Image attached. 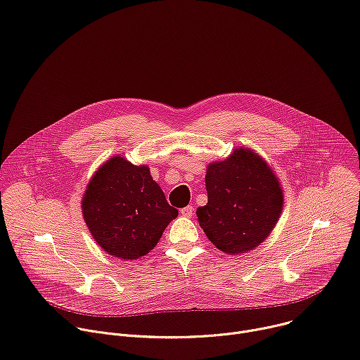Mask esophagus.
Listing matches in <instances>:
<instances>
[{
	"label": "esophagus",
	"mask_w": 360,
	"mask_h": 360,
	"mask_svg": "<svg viewBox=\"0 0 360 360\" xmlns=\"http://www.w3.org/2000/svg\"><path fill=\"white\" fill-rule=\"evenodd\" d=\"M181 215L185 217V218H192V215H193V207L188 205V207L182 208V210H181Z\"/></svg>",
	"instance_id": "1"
}]
</instances>
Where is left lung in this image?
Masks as SVG:
<instances>
[{
	"instance_id": "1",
	"label": "left lung",
	"mask_w": 360,
	"mask_h": 360,
	"mask_svg": "<svg viewBox=\"0 0 360 360\" xmlns=\"http://www.w3.org/2000/svg\"><path fill=\"white\" fill-rule=\"evenodd\" d=\"M208 202L197 210L208 240L237 255L263 243L283 212L281 184L269 163L250 148L234 149L207 167Z\"/></svg>"
}]
</instances>
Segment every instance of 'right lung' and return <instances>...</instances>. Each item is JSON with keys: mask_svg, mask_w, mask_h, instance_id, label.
I'll list each match as a JSON object with an SVG mask.
<instances>
[{"mask_svg": "<svg viewBox=\"0 0 360 360\" xmlns=\"http://www.w3.org/2000/svg\"><path fill=\"white\" fill-rule=\"evenodd\" d=\"M84 222L94 241L120 259H138L160 240L178 210L152 179L148 165L116 155L97 168L82 198Z\"/></svg>", "mask_w": 360, "mask_h": 360, "instance_id": "right-lung-1", "label": "right lung"}]
</instances>
